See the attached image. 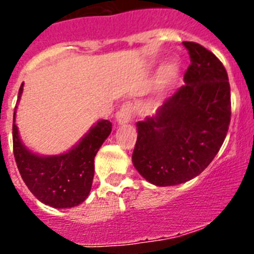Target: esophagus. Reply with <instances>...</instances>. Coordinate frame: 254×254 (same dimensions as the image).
I'll return each instance as SVG.
<instances>
[{
    "label": "esophagus",
    "instance_id": "obj_1",
    "mask_svg": "<svg viewBox=\"0 0 254 254\" xmlns=\"http://www.w3.org/2000/svg\"><path fill=\"white\" fill-rule=\"evenodd\" d=\"M136 112V108H134V104L132 102H126L123 103L121 109L117 113L116 118L120 123H127L133 118V114Z\"/></svg>",
    "mask_w": 254,
    "mask_h": 254
}]
</instances>
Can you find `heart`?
Listing matches in <instances>:
<instances>
[{
	"mask_svg": "<svg viewBox=\"0 0 254 254\" xmlns=\"http://www.w3.org/2000/svg\"><path fill=\"white\" fill-rule=\"evenodd\" d=\"M177 66L176 64H168L167 67H164L161 71V81L164 84H170L176 80L177 77Z\"/></svg>",
	"mask_w": 254,
	"mask_h": 254,
	"instance_id": "obj_1",
	"label": "heart"
}]
</instances>
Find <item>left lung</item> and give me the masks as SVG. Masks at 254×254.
<instances>
[{"mask_svg":"<svg viewBox=\"0 0 254 254\" xmlns=\"http://www.w3.org/2000/svg\"><path fill=\"white\" fill-rule=\"evenodd\" d=\"M190 64L185 82L158 109L137 123L132 163L159 187L185 183L202 173L219 152L232 116L230 85L216 56L194 42H183Z\"/></svg>","mask_w":254,"mask_h":254,"instance_id":"obj_1","label":"left lung"}]
</instances>
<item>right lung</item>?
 Here are the masks:
<instances>
[{"label":"right lung","mask_w":254,"mask_h":254,"mask_svg":"<svg viewBox=\"0 0 254 254\" xmlns=\"http://www.w3.org/2000/svg\"><path fill=\"white\" fill-rule=\"evenodd\" d=\"M22 84L19 89V98ZM15 122V116H13ZM112 131L109 121H99L67 154L38 156L25 149L12 123L13 156L26 187L40 202L56 208L75 207L84 202L91 190L94 158Z\"/></svg>","instance_id":"obj_1"}]
</instances>
